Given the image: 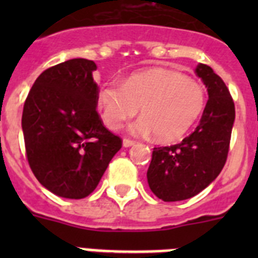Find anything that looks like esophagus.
I'll use <instances>...</instances> for the list:
<instances>
[{
	"label": "esophagus",
	"mask_w": 258,
	"mask_h": 258,
	"mask_svg": "<svg viewBox=\"0 0 258 258\" xmlns=\"http://www.w3.org/2000/svg\"><path fill=\"white\" fill-rule=\"evenodd\" d=\"M134 143L136 142H133V141L131 140H126V138L122 140V146H124V147H132V146H134Z\"/></svg>",
	"instance_id": "1"
}]
</instances>
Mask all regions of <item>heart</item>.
<instances>
[{
	"label": "heart",
	"mask_w": 258,
	"mask_h": 258,
	"mask_svg": "<svg viewBox=\"0 0 258 258\" xmlns=\"http://www.w3.org/2000/svg\"><path fill=\"white\" fill-rule=\"evenodd\" d=\"M102 120L109 129H118L140 108V117L129 131L172 142L187 133L206 103L204 89L178 71L150 68L131 75L124 84L108 83L97 93Z\"/></svg>",
	"instance_id": "obj_1"
}]
</instances>
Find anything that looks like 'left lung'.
I'll list each match as a JSON object with an SVG mask.
<instances>
[{
	"instance_id": "obj_1",
	"label": "left lung",
	"mask_w": 258,
	"mask_h": 258,
	"mask_svg": "<svg viewBox=\"0 0 258 258\" xmlns=\"http://www.w3.org/2000/svg\"><path fill=\"white\" fill-rule=\"evenodd\" d=\"M208 92V102L195 132L181 143L155 147L147 170L152 192L164 202L195 197L217 178L226 163L235 106L229 89L209 66L195 68Z\"/></svg>"
}]
</instances>
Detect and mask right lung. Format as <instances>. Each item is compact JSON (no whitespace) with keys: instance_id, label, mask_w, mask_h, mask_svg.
<instances>
[{"instance_id":"1","label":"right lung","mask_w":258,"mask_h":258,"mask_svg":"<svg viewBox=\"0 0 258 258\" xmlns=\"http://www.w3.org/2000/svg\"><path fill=\"white\" fill-rule=\"evenodd\" d=\"M93 60L76 58L44 71L24 103L22 129L32 172L66 199L92 194L121 140L104 127L97 109Z\"/></svg>"}]
</instances>
